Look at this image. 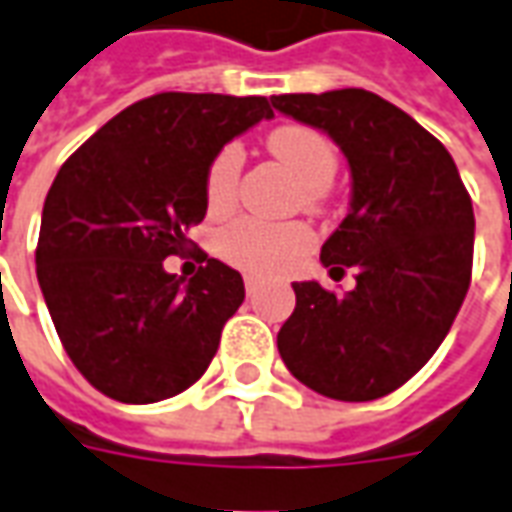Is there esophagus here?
Returning a JSON list of instances; mask_svg holds the SVG:
<instances>
[{"label": "esophagus", "instance_id": "obj_1", "mask_svg": "<svg viewBox=\"0 0 512 512\" xmlns=\"http://www.w3.org/2000/svg\"><path fill=\"white\" fill-rule=\"evenodd\" d=\"M244 285H246V296H255L257 288H260V282H257L255 277H246Z\"/></svg>", "mask_w": 512, "mask_h": 512}]
</instances>
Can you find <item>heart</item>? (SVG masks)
Listing matches in <instances>:
<instances>
[{"label":"heart","mask_w":512,"mask_h":512,"mask_svg":"<svg viewBox=\"0 0 512 512\" xmlns=\"http://www.w3.org/2000/svg\"><path fill=\"white\" fill-rule=\"evenodd\" d=\"M271 155L280 160L285 169L291 171L293 180L305 191V207L318 210L324 205V188L330 185L338 171V152L321 132L302 127V124H285L277 127L266 138ZM244 155L238 146H224L219 155L213 157L207 169L205 196L210 210H227L235 202L238 177H241ZM221 255L230 260L232 266L244 268L249 274H280L291 268L299 257L310 249V232L299 224H263L255 219H241L221 232Z\"/></svg>","instance_id":"b5f03b06"}]
</instances>
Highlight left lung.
<instances>
[{
	"mask_svg": "<svg viewBox=\"0 0 512 512\" xmlns=\"http://www.w3.org/2000/svg\"><path fill=\"white\" fill-rule=\"evenodd\" d=\"M324 130L349 160L352 210L321 263L355 268L349 293L293 282L296 307L277 335L296 380L341 402L405 385L441 346L471 285L474 207L446 146L405 110L363 88L271 96Z\"/></svg>",
	"mask_w": 512,
	"mask_h": 512,
	"instance_id": "1",
	"label": "left lung"
}]
</instances>
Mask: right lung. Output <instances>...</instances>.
Segmentation results:
<instances>
[{"label": "right lung", "mask_w": 512, "mask_h": 512, "mask_svg": "<svg viewBox=\"0 0 512 512\" xmlns=\"http://www.w3.org/2000/svg\"><path fill=\"white\" fill-rule=\"evenodd\" d=\"M274 110L266 96L155 94L94 132L49 188L35 271L60 343L116 402L191 388L244 302L235 268L202 255L191 280L163 268L205 219L213 157Z\"/></svg>", "instance_id": "add662e5"}]
</instances>
